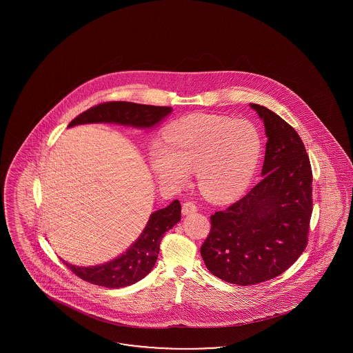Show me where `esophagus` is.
<instances>
[{
  "mask_svg": "<svg viewBox=\"0 0 353 353\" xmlns=\"http://www.w3.org/2000/svg\"><path fill=\"white\" fill-rule=\"evenodd\" d=\"M197 212V205L193 201H185L183 203V214H190V213H194Z\"/></svg>",
  "mask_w": 353,
  "mask_h": 353,
  "instance_id": "1",
  "label": "esophagus"
}]
</instances>
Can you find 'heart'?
<instances>
[{
  "mask_svg": "<svg viewBox=\"0 0 353 353\" xmlns=\"http://www.w3.org/2000/svg\"><path fill=\"white\" fill-rule=\"evenodd\" d=\"M262 152V137L249 121L199 115L169 124L164 145H154L152 169L163 183L184 186L197 172L202 194L229 202L250 185Z\"/></svg>",
  "mask_w": 353,
  "mask_h": 353,
  "instance_id": "b5f03b06",
  "label": "heart"
}]
</instances>
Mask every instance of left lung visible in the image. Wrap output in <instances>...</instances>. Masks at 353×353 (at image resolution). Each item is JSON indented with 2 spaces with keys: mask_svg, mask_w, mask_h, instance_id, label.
Here are the masks:
<instances>
[{
  "mask_svg": "<svg viewBox=\"0 0 353 353\" xmlns=\"http://www.w3.org/2000/svg\"><path fill=\"white\" fill-rule=\"evenodd\" d=\"M250 107L266 128L263 177L245 197L210 216L201 246L208 270L239 285L290 269L307 246L312 214V170L301 136L269 108Z\"/></svg>",
  "mask_w": 353,
  "mask_h": 353,
  "instance_id": "1",
  "label": "left lung"
}]
</instances>
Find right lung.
<instances>
[{
	"mask_svg": "<svg viewBox=\"0 0 353 353\" xmlns=\"http://www.w3.org/2000/svg\"><path fill=\"white\" fill-rule=\"evenodd\" d=\"M172 107L147 105L131 101H105L78 115L68 127L85 123H118L139 128H151L170 114ZM181 219V205L174 200L169 206L152 213L144 232L119 258L99 266L79 268L63 263L77 276L92 285L119 288L143 279L156 263L161 239Z\"/></svg>",
	"mask_w": 353,
	"mask_h": 353,
	"instance_id": "add662e5",
	"label": "right lung"
}]
</instances>
